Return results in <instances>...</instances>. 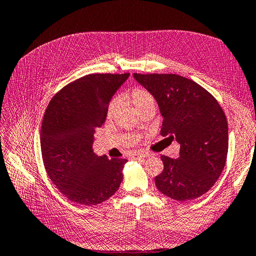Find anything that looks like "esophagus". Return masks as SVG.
I'll list each match as a JSON object with an SVG mask.
<instances>
[{
  "label": "esophagus",
  "mask_w": 256,
  "mask_h": 256,
  "mask_svg": "<svg viewBox=\"0 0 256 256\" xmlns=\"http://www.w3.org/2000/svg\"><path fill=\"white\" fill-rule=\"evenodd\" d=\"M135 157H138V158H145V157H150L148 153H142V152H140V153L135 154Z\"/></svg>",
  "instance_id": "34e87169"
}]
</instances>
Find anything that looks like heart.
I'll return each mask as SVG.
<instances>
[{"label":"heart","instance_id":"heart-1","mask_svg":"<svg viewBox=\"0 0 256 256\" xmlns=\"http://www.w3.org/2000/svg\"><path fill=\"white\" fill-rule=\"evenodd\" d=\"M131 99H132L133 104L140 112L144 110V108H146L155 106V99H154L153 94H152L150 91H148L146 89H143V88L134 89L131 94ZM120 102H121L120 96H116V98H114V99H112L110 104H108V116H112L113 114L116 113V111L118 110V108L120 106Z\"/></svg>","mask_w":256,"mask_h":256}]
</instances>
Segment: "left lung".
Here are the masks:
<instances>
[{
    "mask_svg": "<svg viewBox=\"0 0 256 256\" xmlns=\"http://www.w3.org/2000/svg\"><path fill=\"white\" fill-rule=\"evenodd\" d=\"M150 91L162 116L160 135L180 145L179 158L162 155L157 189L178 201L196 199L218 180L229 145L226 114L214 96L194 81L174 74H133Z\"/></svg>",
    "mask_w": 256,
    "mask_h": 256,
    "instance_id": "left-lung-1",
    "label": "left lung"
}]
</instances>
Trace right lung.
Returning a JSON list of instances; mask_svg holds the SVG:
<instances>
[{
	"label": "right lung",
	"mask_w": 256,
	"mask_h": 256,
	"mask_svg": "<svg viewBox=\"0 0 256 256\" xmlns=\"http://www.w3.org/2000/svg\"><path fill=\"white\" fill-rule=\"evenodd\" d=\"M128 76H84L62 88L47 106L40 130L42 160L54 184L72 202L99 204L122 182L128 160L98 156L92 144L108 103Z\"/></svg>",
	"instance_id": "1"
}]
</instances>
